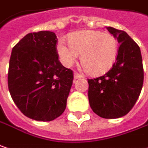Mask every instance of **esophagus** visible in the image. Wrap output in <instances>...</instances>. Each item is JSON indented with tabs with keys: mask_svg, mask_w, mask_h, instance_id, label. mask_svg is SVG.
<instances>
[{
	"mask_svg": "<svg viewBox=\"0 0 148 148\" xmlns=\"http://www.w3.org/2000/svg\"><path fill=\"white\" fill-rule=\"evenodd\" d=\"M74 79H80V78H82V75L80 74H79V73H77V72H75L74 74Z\"/></svg>",
	"mask_w": 148,
	"mask_h": 148,
	"instance_id": "obj_1",
	"label": "esophagus"
}]
</instances>
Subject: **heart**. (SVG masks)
<instances>
[{
  "instance_id": "heart-1",
  "label": "heart",
  "mask_w": 148,
  "mask_h": 148,
  "mask_svg": "<svg viewBox=\"0 0 148 148\" xmlns=\"http://www.w3.org/2000/svg\"><path fill=\"white\" fill-rule=\"evenodd\" d=\"M69 40V44L60 39L57 45L64 65L71 66L81 54L80 62L84 70L91 75H100L109 71L116 60L119 44L111 34L84 30L72 34Z\"/></svg>"
}]
</instances>
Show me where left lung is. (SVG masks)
Masks as SVG:
<instances>
[{"label":"left lung","mask_w":148,"mask_h":148,"mask_svg":"<svg viewBox=\"0 0 148 148\" xmlns=\"http://www.w3.org/2000/svg\"><path fill=\"white\" fill-rule=\"evenodd\" d=\"M120 43L114 65L103 76L88 79L89 101L99 116L116 119L126 116L138 99L144 71L139 46L126 32L106 27Z\"/></svg>","instance_id":"left-lung-1"}]
</instances>
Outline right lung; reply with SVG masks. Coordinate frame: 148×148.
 <instances>
[{"label":"right lung","mask_w":148,"mask_h":148,"mask_svg":"<svg viewBox=\"0 0 148 148\" xmlns=\"http://www.w3.org/2000/svg\"><path fill=\"white\" fill-rule=\"evenodd\" d=\"M53 32H30L12 48L9 62L8 89L23 115L50 121L66 108L74 73L58 59Z\"/></svg>","instance_id":"add662e5"}]
</instances>
